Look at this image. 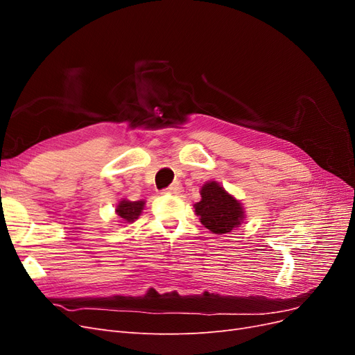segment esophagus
Returning a JSON list of instances; mask_svg holds the SVG:
<instances>
[{"instance_id": "obj_1", "label": "esophagus", "mask_w": 355, "mask_h": 355, "mask_svg": "<svg viewBox=\"0 0 355 355\" xmlns=\"http://www.w3.org/2000/svg\"><path fill=\"white\" fill-rule=\"evenodd\" d=\"M182 192H184V187H182L179 182H176V184L170 185L167 189L163 191V194H168V196H180Z\"/></svg>"}]
</instances>
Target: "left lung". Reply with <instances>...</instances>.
Returning a JSON list of instances; mask_svg holds the SVG:
<instances>
[{
  "mask_svg": "<svg viewBox=\"0 0 355 355\" xmlns=\"http://www.w3.org/2000/svg\"><path fill=\"white\" fill-rule=\"evenodd\" d=\"M200 196L201 200L194 204V211L213 234H228L243 223L245 218L243 202L231 196L219 182H206L200 189Z\"/></svg>",
  "mask_w": 355,
  "mask_h": 355,
  "instance_id": "left-lung-1",
  "label": "left lung"
}]
</instances>
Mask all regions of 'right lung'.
Instances as JSON below:
<instances>
[{
  "mask_svg": "<svg viewBox=\"0 0 355 355\" xmlns=\"http://www.w3.org/2000/svg\"><path fill=\"white\" fill-rule=\"evenodd\" d=\"M145 202H146L145 200L130 201L127 198H121L115 206V213H116L118 219H120L118 222H120L121 225L135 222L139 216H141V213L145 207Z\"/></svg>",
  "mask_w": 355,
  "mask_h": 355,
  "instance_id": "right-lung-1",
  "label": "right lung"
}]
</instances>
